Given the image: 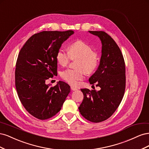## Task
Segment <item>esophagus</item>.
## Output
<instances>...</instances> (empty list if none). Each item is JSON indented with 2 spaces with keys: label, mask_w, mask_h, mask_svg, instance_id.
I'll list each match as a JSON object with an SVG mask.
<instances>
[{
  "label": "esophagus",
  "mask_w": 149,
  "mask_h": 149,
  "mask_svg": "<svg viewBox=\"0 0 149 149\" xmlns=\"http://www.w3.org/2000/svg\"><path fill=\"white\" fill-rule=\"evenodd\" d=\"M71 89L72 91H76V90H78V88L74 87V86H71Z\"/></svg>",
  "instance_id": "obj_1"
}]
</instances>
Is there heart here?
I'll use <instances>...</instances> for the list:
<instances>
[{
  "label": "heart",
  "mask_w": 149,
  "mask_h": 149,
  "mask_svg": "<svg viewBox=\"0 0 149 149\" xmlns=\"http://www.w3.org/2000/svg\"><path fill=\"white\" fill-rule=\"evenodd\" d=\"M78 58L76 62V69H67L61 73V77L68 83L74 85L78 81L83 79L86 73L90 74L96 69L99 63L97 54L93 51L92 47L81 40L71 43L68 48V52L60 48L56 55L58 63L66 66L71 59Z\"/></svg>",
  "instance_id": "heart-1"
}]
</instances>
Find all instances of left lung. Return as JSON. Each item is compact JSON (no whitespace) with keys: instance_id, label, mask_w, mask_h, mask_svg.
Returning <instances> with one entry per match:
<instances>
[{"instance_id":"left-lung-1","label":"left lung","mask_w":149,"mask_h":149,"mask_svg":"<svg viewBox=\"0 0 149 149\" xmlns=\"http://www.w3.org/2000/svg\"><path fill=\"white\" fill-rule=\"evenodd\" d=\"M97 36L102 43L101 57L97 70L89 79L97 83L100 91L81 89L83 101L79 107L85 119L93 123L107 119L118 109L125 88V67L123 54L114 40L102 31H89Z\"/></svg>"}]
</instances>
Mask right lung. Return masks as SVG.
Segmentation results:
<instances>
[{"instance_id": "add662e5", "label": "right lung", "mask_w": 149, "mask_h": 149, "mask_svg": "<svg viewBox=\"0 0 149 149\" xmlns=\"http://www.w3.org/2000/svg\"><path fill=\"white\" fill-rule=\"evenodd\" d=\"M73 33V30L41 31L31 36L19 52L15 73L17 94L25 109L38 119L56 115L70 92L63 81L53 87L45 82L57 74L56 53Z\"/></svg>"}]
</instances>
